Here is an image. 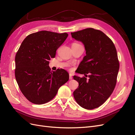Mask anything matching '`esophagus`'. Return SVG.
Returning <instances> with one entry per match:
<instances>
[{"instance_id":"1","label":"esophagus","mask_w":135,"mask_h":135,"mask_svg":"<svg viewBox=\"0 0 135 135\" xmlns=\"http://www.w3.org/2000/svg\"><path fill=\"white\" fill-rule=\"evenodd\" d=\"M73 79V76L71 74H69V79Z\"/></svg>"}]
</instances>
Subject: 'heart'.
Masks as SVG:
<instances>
[{"label":"heart","instance_id":"b5f03b06","mask_svg":"<svg viewBox=\"0 0 135 135\" xmlns=\"http://www.w3.org/2000/svg\"><path fill=\"white\" fill-rule=\"evenodd\" d=\"M75 44H79L76 43H73V45H75Z\"/></svg>","mask_w":135,"mask_h":135}]
</instances>
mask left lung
<instances>
[{
    "label": "left lung",
    "mask_w": 135,
    "mask_h": 135,
    "mask_svg": "<svg viewBox=\"0 0 135 135\" xmlns=\"http://www.w3.org/2000/svg\"><path fill=\"white\" fill-rule=\"evenodd\" d=\"M71 34L73 38L83 44L86 54L77 73L88 74L89 78L73 76L79 83L78 88L73 92L74 97L85 109L99 108L112 95L116 85L119 64L115 47L103 32L93 28Z\"/></svg>",
    "instance_id": "1"
}]
</instances>
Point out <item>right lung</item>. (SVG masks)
<instances>
[{
	"mask_svg": "<svg viewBox=\"0 0 135 135\" xmlns=\"http://www.w3.org/2000/svg\"><path fill=\"white\" fill-rule=\"evenodd\" d=\"M68 34L40 31L26 36L15 57V77L20 90L31 103L41 105L52 100L69 79L63 69L51 71L49 60Z\"/></svg>",
	"mask_w": 135,
	"mask_h": 135,
	"instance_id": "right-lung-1",
	"label": "right lung"
}]
</instances>
